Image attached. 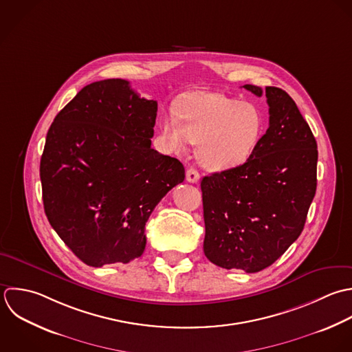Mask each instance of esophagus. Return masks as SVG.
<instances>
[{
  "mask_svg": "<svg viewBox=\"0 0 352 352\" xmlns=\"http://www.w3.org/2000/svg\"><path fill=\"white\" fill-rule=\"evenodd\" d=\"M199 179H200V174H199V171L196 168L190 167V168L186 170V181L188 182L196 184V182H199Z\"/></svg>",
  "mask_w": 352,
  "mask_h": 352,
  "instance_id": "1",
  "label": "esophagus"
}]
</instances>
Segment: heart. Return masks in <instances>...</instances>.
Masks as SVG:
<instances>
[{"instance_id": "obj_1", "label": "heart", "mask_w": 352, "mask_h": 352, "mask_svg": "<svg viewBox=\"0 0 352 352\" xmlns=\"http://www.w3.org/2000/svg\"><path fill=\"white\" fill-rule=\"evenodd\" d=\"M177 116L160 122L168 145L182 151L188 142L197 144V157L210 170L234 168L248 160L263 131L261 111L221 93L197 90L184 96Z\"/></svg>"}]
</instances>
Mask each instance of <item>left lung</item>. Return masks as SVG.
Masks as SVG:
<instances>
[{
  "label": "left lung",
  "instance_id": "obj_1",
  "mask_svg": "<svg viewBox=\"0 0 352 352\" xmlns=\"http://www.w3.org/2000/svg\"><path fill=\"white\" fill-rule=\"evenodd\" d=\"M244 87L261 97L259 86ZM269 129L248 160L201 179L204 254L223 269L258 273L300 236L317 189L318 151L291 96L266 87Z\"/></svg>",
  "mask_w": 352,
  "mask_h": 352
}]
</instances>
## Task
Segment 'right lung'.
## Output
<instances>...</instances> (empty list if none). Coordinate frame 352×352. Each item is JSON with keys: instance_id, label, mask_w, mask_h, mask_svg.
Masks as SVG:
<instances>
[{"instance_id": "1", "label": "right lung", "mask_w": 352, "mask_h": 352, "mask_svg": "<svg viewBox=\"0 0 352 352\" xmlns=\"http://www.w3.org/2000/svg\"><path fill=\"white\" fill-rule=\"evenodd\" d=\"M157 102L124 79L85 86L54 118L39 177L49 223L83 263H129L145 223L185 168L151 148Z\"/></svg>"}]
</instances>
